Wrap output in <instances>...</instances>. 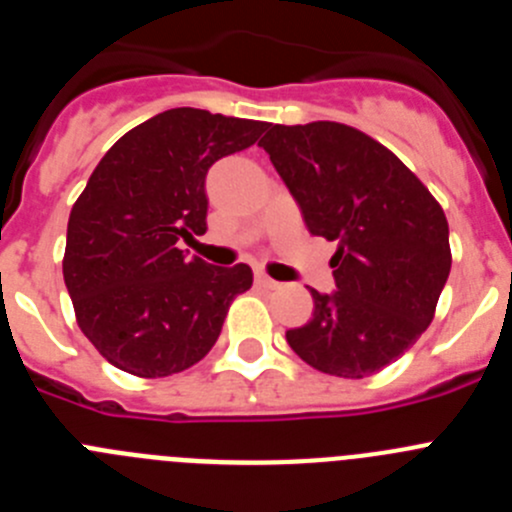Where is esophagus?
I'll use <instances>...</instances> for the list:
<instances>
[{"instance_id":"1","label":"esophagus","mask_w":512,"mask_h":512,"mask_svg":"<svg viewBox=\"0 0 512 512\" xmlns=\"http://www.w3.org/2000/svg\"><path fill=\"white\" fill-rule=\"evenodd\" d=\"M256 284L264 289H277L279 282H274V279L269 277V274H264V271H256Z\"/></svg>"}]
</instances>
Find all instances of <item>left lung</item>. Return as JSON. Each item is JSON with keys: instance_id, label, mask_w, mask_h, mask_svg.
Returning a JSON list of instances; mask_svg holds the SVG:
<instances>
[{"instance_id": "obj_1", "label": "left lung", "mask_w": 512, "mask_h": 512, "mask_svg": "<svg viewBox=\"0 0 512 512\" xmlns=\"http://www.w3.org/2000/svg\"><path fill=\"white\" fill-rule=\"evenodd\" d=\"M307 230L336 241L333 295L310 289L315 310L287 343L312 369L364 379L425 333L449 279L443 207L379 140L343 122L271 125L259 140Z\"/></svg>"}]
</instances>
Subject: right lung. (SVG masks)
<instances>
[{
	"instance_id": "right-lung-1",
	"label": "right lung",
	"mask_w": 512,
	"mask_h": 512,
	"mask_svg": "<svg viewBox=\"0 0 512 512\" xmlns=\"http://www.w3.org/2000/svg\"><path fill=\"white\" fill-rule=\"evenodd\" d=\"M266 128L176 107L128 130L92 171L71 207L63 282L81 333L112 366L169 377L215 346L253 271L187 259L179 238L207 230V169Z\"/></svg>"
}]
</instances>
